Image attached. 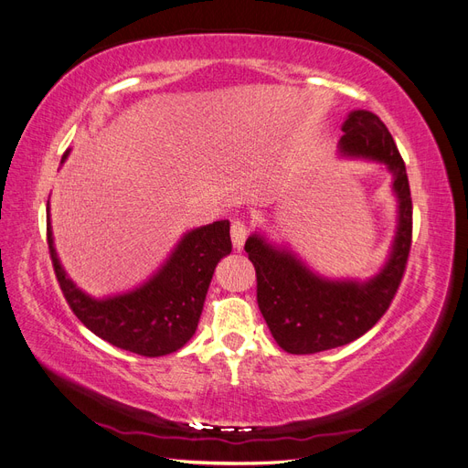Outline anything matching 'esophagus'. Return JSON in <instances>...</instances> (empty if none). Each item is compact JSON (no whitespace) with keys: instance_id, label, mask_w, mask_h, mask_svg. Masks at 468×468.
Here are the masks:
<instances>
[{"instance_id":"esophagus-1","label":"esophagus","mask_w":468,"mask_h":468,"mask_svg":"<svg viewBox=\"0 0 468 468\" xmlns=\"http://www.w3.org/2000/svg\"><path fill=\"white\" fill-rule=\"evenodd\" d=\"M230 236H232V246H234V250H242V248H244V242H246V238H248V226H246V222L236 218V220L232 222Z\"/></svg>"}]
</instances>
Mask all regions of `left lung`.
Masks as SVG:
<instances>
[{"label": "left lung", "instance_id": "1", "mask_svg": "<svg viewBox=\"0 0 468 468\" xmlns=\"http://www.w3.org/2000/svg\"><path fill=\"white\" fill-rule=\"evenodd\" d=\"M339 155L377 162L388 169L399 203L388 258L369 279H330L313 271L285 244L269 242L261 232L246 239L256 267L258 306L281 349L308 356L346 346L369 332L387 313L404 275L412 244V197L402 155L375 112L351 111L342 124Z\"/></svg>", "mask_w": 468, "mask_h": 468}]
</instances>
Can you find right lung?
<instances>
[{
  "label": "right lung",
  "instance_id": "add662e5",
  "mask_svg": "<svg viewBox=\"0 0 468 468\" xmlns=\"http://www.w3.org/2000/svg\"><path fill=\"white\" fill-rule=\"evenodd\" d=\"M62 155V164L68 158ZM47 236L56 279L69 308L88 330L136 356L160 357L193 337L217 263L232 251L230 222L217 220L181 236L169 258L148 281L121 294L95 299L68 277L54 248L50 201Z\"/></svg>",
  "mask_w": 468,
  "mask_h": 468
}]
</instances>
